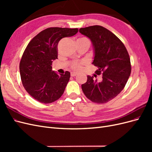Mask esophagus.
<instances>
[{"instance_id": "1", "label": "esophagus", "mask_w": 152, "mask_h": 152, "mask_svg": "<svg viewBox=\"0 0 152 152\" xmlns=\"http://www.w3.org/2000/svg\"><path fill=\"white\" fill-rule=\"evenodd\" d=\"M77 75H78V73H77V72H72L71 73V76L72 77H75Z\"/></svg>"}]
</instances>
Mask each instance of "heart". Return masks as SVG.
<instances>
[{
  "mask_svg": "<svg viewBox=\"0 0 152 152\" xmlns=\"http://www.w3.org/2000/svg\"><path fill=\"white\" fill-rule=\"evenodd\" d=\"M87 39L83 37V38H80V39ZM82 63H74V64H73L72 66V68L73 69H74V70H80V69L82 68Z\"/></svg>",
  "mask_w": 152,
  "mask_h": 152,
  "instance_id": "obj_1",
  "label": "heart"
}]
</instances>
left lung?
<instances>
[{
  "instance_id": "8db88e82",
  "label": "left lung",
  "mask_w": 152,
  "mask_h": 152,
  "mask_svg": "<svg viewBox=\"0 0 152 152\" xmlns=\"http://www.w3.org/2000/svg\"><path fill=\"white\" fill-rule=\"evenodd\" d=\"M79 32L89 38L94 47L93 64L98 68L96 73H102V82L87 77L82 89L91 102L106 103L121 93L131 72L129 55L122 41L112 32L99 25L79 29Z\"/></svg>"
}]
</instances>
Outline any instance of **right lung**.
<instances>
[{
  "mask_svg": "<svg viewBox=\"0 0 152 152\" xmlns=\"http://www.w3.org/2000/svg\"><path fill=\"white\" fill-rule=\"evenodd\" d=\"M78 28L51 27L40 31L27 45L20 63L23 86L31 97L42 103L58 100L65 91L70 73L58 75L52 70L58 59V44L61 39L75 35Z\"/></svg>",
  "mask_w": 152,
  "mask_h": 152,
  "instance_id": "obj_1",
  "label": "right lung"
}]
</instances>
